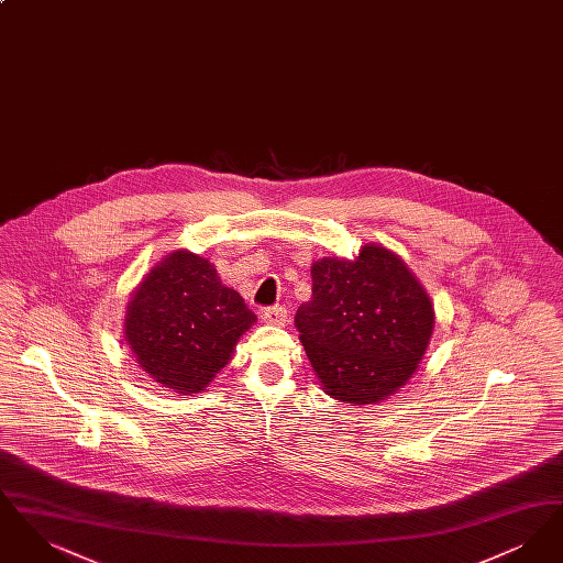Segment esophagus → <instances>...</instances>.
Returning <instances> with one entry per match:
<instances>
[{
	"label": "esophagus",
	"instance_id": "1",
	"mask_svg": "<svg viewBox=\"0 0 563 563\" xmlns=\"http://www.w3.org/2000/svg\"><path fill=\"white\" fill-rule=\"evenodd\" d=\"M262 317H264V321L269 322V324H278V327L289 322V314H287L285 306H269L264 310Z\"/></svg>",
	"mask_w": 563,
	"mask_h": 563
}]
</instances>
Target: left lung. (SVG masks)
Listing matches in <instances>:
<instances>
[{"label": "left lung", "instance_id": "left-lung-1", "mask_svg": "<svg viewBox=\"0 0 563 563\" xmlns=\"http://www.w3.org/2000/svg\"><path fill=\"white\" fill-rule=\"evenodd\" d=\"M432 324L424 287L379 244L363 246L352 262H317L312 299L295 314L322 390L356 405L384 401L401 388L424 356Z\"/></svg>", "mask_w": 563, "mask_h": 563}]
</instances>
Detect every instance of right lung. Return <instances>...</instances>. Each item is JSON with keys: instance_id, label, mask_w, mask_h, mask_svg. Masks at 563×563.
Masks as SVG:
<instances>
[{"instance_id": "right-lung-1", "label": "right lung", "mask_w": 563, "mask_h": 563, "mask_svg": "<svg viewBox=\"0 0 563 563\" xmlns=\"http://www.w3.org/2000/svg\"><path fill=\"white\" fill-rule=\"evenodd\" d=\"M257 317L221 285L209 260L175 251L150 269L126 310L139 367L173 393H200Z\"/></svg>"}]
</instances>
